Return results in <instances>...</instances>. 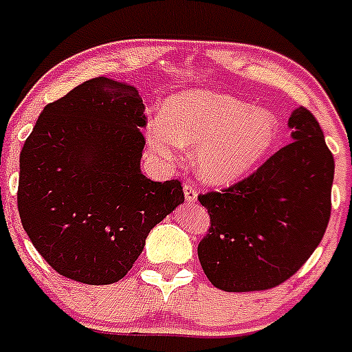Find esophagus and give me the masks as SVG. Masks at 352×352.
I'll use <instances>...</instances> for the list:
<instances>
[{
	"mask_svg": "<svg viewBox=\"0 0 352 352\" xmlns=\"http://www.w3.org/2000/svg\"><path fill=\"white\" fill-rule=\"evenodd\" d=\"M183 192H185V201L186 203H197V190H195V186L192 185H185L183 186Z\"/></svg>",
	"mask_w": 352,
	"mask_h": 352,
	"instance_id": "1",
	"label": "esophagus"
}]
</instances>
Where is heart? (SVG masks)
Here are the masks:
<instances>
[{"instance_id": "heart-1", "label": "heart", "mask_w": 352, "mask_h": 352, "mask_svg": "<svg viewBox=\"0 0 352 352\" xmlns=\"http://www.w3.org/2000/svg\"><path fill=\"white\" fill-rule=\"evenodd\" d=\"M278 130V120L268 109L214 89H186L169 96L162 116L149 121L146 141L164 160H174L182 146L195 148L199 178L227 186L263 160Z\"/></svg>"}]
</instances>
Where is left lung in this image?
<instances>
[{"label": "left lung", "instance_id": "left-lung-1", "mask_svg": "<svg viewBox=\"0 0 352 352\" xmlns=\"http://www.w3.org/2000/svg\"><path fill=\"white\" fill-rule=\"evenodd\" d=\"M291 144L222 192L199 195L211 227L197 254L208 280L227 292L272 289L321 243L331 211L335 160L305 107L287 121Z\"/></svg>", "mask_w": 352, "mask_h": 352}]
</instances>
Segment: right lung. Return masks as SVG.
Masks as SVG:
<instances>
[{"instance_id":"right-lung-1","label":"right lung","mask_w":352,"mask_h":352,"mask_svg":"<svg viewBox=\"0 0 352 352\" xmlns=\"http://www.w3.org/2000/svg\"><path fill=\"white\" fill-rule=\"evenodd\" d=\"M144 125L138 88L107 77L43 107L21 151L17 204L31 243L60 275L121 280L149 231L185 201L178 179L142 174Z\"/></svg>"}]
</instances>
